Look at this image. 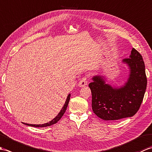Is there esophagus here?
Wrapping results in <instances>:
<instances>
[{
	"mask_svg": "<svg viewBox=\"0 0 152 152\" xmlns=\"http://www.w3.org/2000/svg\"><path fill=\"white\" fill-rule=\"evenodd\" d=\"M88 84V80H87V77H83V78L80 80V81L78 83L79 87H84Z\"/></svg>",
	"mask_w": 152,
	"mask_h": 152,
	"instance_id": "obj_1",
	"label": "esophagus"
}]
</instances>
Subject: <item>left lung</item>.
I'll list each match as a JSON object with an SVG mask.
<instances>
[{
  "label": "left lung",
  "mask_w": 152,
  "mask_h": 152,
  "mask_svg": "<svg viewBox=\"0 0 152 152\" xmlns=\"http://www.w3.org/2000/svg\"><path fill=\"white\" fill-rule=\"evenodd\" d=\"M129 69L127 82L120 88L106 83L103 76H95L89 84L93 112L104 120L117 121L132 117L138 112L146 89L145 65L140 53L133 48L129 58L123 59Z\"/></svg>",
  "instance_id": "8db88e82"
}]
</instances>
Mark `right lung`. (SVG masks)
Instances as JSON below:
<instances>
[{
	"mask_svg": "<svg viewBox=\"0 0 152 152\" xmlns=\"http://www.w3.org/2000/svg\"><path fill=\"white\" fill-rule=\"evenodd\" d=\"M70 94H69V95L67 96V98L65 102H64V104L63 106L62 109H61V110L60 111V112L58 114V115L56 116V118H53L52 120L50 121V122L46 123V124H44L42 125H32V124H24L27 125L28 126H33V127H48V126H50V125H52L55 124H56V123L59 120V119L62 118V116L63 115V114H64V112H65L66 108L68 106V104H69V102L70 101Z\"/></svg>",
	"mask_w": 152,
	"mask_h": 152,
	"instance_id": "add662e5",
	"label": "right lung"
}]
</instances>
